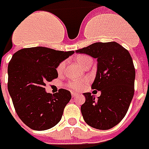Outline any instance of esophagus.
Wrapping results in <instances>:
<instances>
[{
	"label": "esophagus",
	"instance_id": "obj_1",
	"mask_svg": "<svg viewBox=\"0 0 149 149\" xmlns=\"http://www.w3.org/2000/svg\"><path fill=\"white\" fill-rule=\"evenodd\" d=\"M71 95H72V97H76L77 95H78V94L74 93V92H72V93H71Z\"/></svg>",
	"mask_w": 149,
	"mask_h": 149
}]
</instances>
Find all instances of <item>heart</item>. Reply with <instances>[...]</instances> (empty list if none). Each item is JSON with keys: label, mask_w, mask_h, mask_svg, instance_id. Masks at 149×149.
<instances>
[{"label": "heart", "mask_w": 149, "mask_h": 149, "mask_svg": "<svg viewBox=\"0 0 149 149\" xmlns=\"http://www.w3.org/2000/svg\"><path fill=\"white\" fill-rule=\"evenodd\" d=\"M77 63L79 64L80 66H82L83 68H84L86 65L90 62H91V58H89L88 56L86 55H79L77 56L76 58ZM65 66H66V61H63L58 65L56 70L57 73L58 74H61L63 72V70L65 69ZM86 83V80H70L69 82H67L66 84V87L68 89L74 91H79L83 89V87L85 86Z\"/></svg>", "instance_id": "1"}]
</instances>
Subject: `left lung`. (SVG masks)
<instances>
[{
    "label": "left lung",
    "mask_w": 149,
    "mask_h": 149,
    "mask_svg": "<svg viewBox=\"0 0 149 149\" xmlns=\"http://www.w3.org/2000/svg\"><path fill=\"white\" fill-rule=\"evenodd\" d=\"M75 52L97 58V73L92 89L101 91L98 99L84 93L81 106L85 122L91 127L107 130L117 125L127 113L134 95L136 71L128 50L116 42H96Z\"/></svg>",
    "instance_id": "1"
}]
</instances>
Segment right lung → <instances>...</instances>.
<instances>
[{
    "label": "right lung",
    "mask_w": 149,
    "mask_h": 149,
    "mask_svg": "<svg viewBox=\"0 0 149 149\" xmlns=\"http://www.w3.org/2000/svg\"><path fill=\"white\" fill-rule=\"evenodd\" d=\"M74 51L42 46L24 48L13 55L8 66V90L19 118L33 130L51 128L59 122L71 99L69 91L46 92V83L58 78L56 68Z\"/></svg>",
    "instance_id": "obj_1"
}]
</instances>
